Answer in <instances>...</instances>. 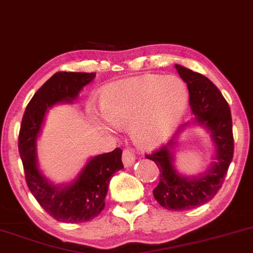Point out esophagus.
Segmentation results:
<instances>
[{"mask_svg":"<svg viewBox=\"0 0 253 253\" xmlns=\"http://www.w3.org/2000/svg\"><path fill=\"white\" fill-rule=\"evenodd\" d=\"M135 161V156L134 152H133L130 148H126L123 153V163L126 167L132 166Z\"/></svg>","mask_w":253,"mask_h":253,"instance_id":"1","label":"esophagus"}]
</instances>
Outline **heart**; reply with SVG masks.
Masks as SVG:
<instances>
[{"label": "heart", "instance_id": "heart-1", "mask_svg": "<svg viewBox=\"0 0 253 253\" xmlns=\"http://www.w3.org/2000/svg\"><path fill=\"white\" fill-rule=\"evenodd\" d=\"M187 101V88L180 79L144 75L106 87L101 95V111L111 126L130 123V134L139 145L156 147L174 132Z\"/></svg>", "mask_w": 253, "mask_h": 253}]
</instances>
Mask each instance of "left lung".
Listing matches in <instances>:
<instances>
[{"label":"left lung","mask_w":253,"mask_h":253,"mask_svg":"<svg viewBox=\"0 0 253 253\" xmlns=\"http://www.w3.org/2000/svg\"><path fill=\"white\" fill-rule=\"evenodd\" d=\"M180 78L187 84L190 105L196 121L211 132L215 146L212 165L198 176H184L173 167L172 139L146 158L156 163L160 171L159 184L153 196L163 208L172 211L190 210L210 200L223 185L225 175L233 158L232 117L229 103L212 81L204 75L180 65H174Z\"/></svg>","instance_id":"1"}]
</instances>
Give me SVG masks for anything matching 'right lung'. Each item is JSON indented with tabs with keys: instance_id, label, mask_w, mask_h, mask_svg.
<instances>
[{
	"instance_id": "1",
	"label": "right lung",
	"mask_w": 253,
	"mask_h": 253,
	"mask_svg": "<svg viewBox=\"0 0 253 253\" xmlns=\"http://www.w3.org/2000/svg\"><path fill=\"white\" fill-rule=\"evenodd\" d=\"M95 78V73L57 72L32 97L19 134V152L28 188L41 208L62 223H84L100 214L111 178L124 169L120 148L90 159L71 184L55 186L38 167L36 139L45 112L59 102H73L80 90Z\"/></svg>"
}]
</instances>
